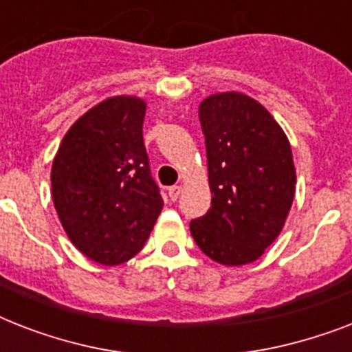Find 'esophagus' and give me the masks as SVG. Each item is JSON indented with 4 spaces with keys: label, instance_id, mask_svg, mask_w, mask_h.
Here are the masks:
<instances>
[{
    "label": "esophagus",
    "instance_id": "34e87169",
    "mask_svg": "<svg viewBox=\"0 0 352 352\" xmlns=\"http://www.w3.org/2000/svg\"><path fill=\"white\" fill-rule=\"evenodd\" d=\"M181 190H182L181 186H171L170 190H168V195H170V199L173 201V203H175L177 199H179V195H181Z\"/></svg>",
    "mask_w": 352,
    "mask_h": 352
}]
</instances>
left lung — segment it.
Returning a JSON list of instances; mask_svg holds the SVG:
<instances>
[{"label": "left lung", "mask_w": 352, "mask_h": 352, "mask_svg": "<svg viewBox=\"0 0 352 352\" xmlns=\"http://www.w3.org/2000/svg\"><path fill=\"white\" fill-rule=\"evenodd\" d=\"M208 157L212 206L190 223L199 248L239 267L274 243L294 201L289 138L272 115L241 93H219L199 106Z\"/></svg>", "instance_id": "1"}]
</instances>
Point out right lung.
<instances>
[{"mask_svg": "<svg viewBox=\"0 0 352 352\" xmlns=\"http://www.w3.org/2000/svg\"><path fill=\"white\" fill-rule=\"evenodd\" d=\"M146 104L113 96L74 122L52 162V201L69 239L100 265L137 256L162 210L142 138Z\"/></svg>", "mask_w": 352, "mask_h": 352, "instance_id": "obj_1", "label": "right lung"}]
</instances>
